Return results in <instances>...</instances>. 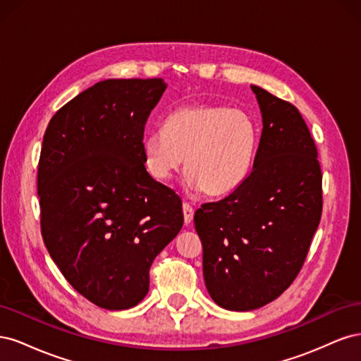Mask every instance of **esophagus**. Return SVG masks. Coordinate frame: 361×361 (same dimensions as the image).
<instances>
[{
    "instance_id": "1",
    "label": "esophagus",
    "mask_w": 361,
    "mask_h": 361,
    "mask_svg": "<svg viewBox=\"0 0 361 361\" xmlns=\"http://www.w3.org/2000/svg\"><path fill=\"white\" fill-rule=\"evenodd\" d=\"M182 209H183V221H185V224L188 226V224L192 221L194 209H192V206H191L190 203H187V202H183V204H182Z\"/></svg>"
}]
</instances>
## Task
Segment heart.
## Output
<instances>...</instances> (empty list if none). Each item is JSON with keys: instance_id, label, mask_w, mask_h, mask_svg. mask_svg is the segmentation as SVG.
<instances>
[{"instance_id": "1", "label": "heart", "mask_w": 361, "mask_h": 361, "mask_svg": "<svg viewBox=\"0 0 361 361\" xmlns=\"http://www.w3.org/2000/svg\"><path fill=\"white\" fill-rule=\"evenodd\" d=\"M257 140L255 118L243 108L188 105L169 114L164 129L149 130L143 140V161L147 173L159 182L170 180L185 161L190 187L221 195L248 178Z\"/></svg>"}]
</instances>
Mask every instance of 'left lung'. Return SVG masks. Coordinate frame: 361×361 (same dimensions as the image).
I'll use <instances>...</instances> for the list:
<instances>
[{"label":"left lung","instance_id":"1","mask_svg":"<svg viewBox=\"0 0 361 361\" xmlns=\"http://www.w3.org/2000/svg\"><path fill=\"white\" fill-rule=\"evenodd\" d=\"M264 118L253 170L194 214L203 277L227 310L262 307L297 279L322 215L318 149L298 108L251 85Z\"/></svg>","mask_w":361,"mask_h":361}]
</instances>
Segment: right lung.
Masks as SVG:
<instances>
[{
	"mask_svg": "<svg viewBox=\"0 0 361 361\" xmlns=\"http://www.w3.org/2000/svg\"><path fill=\"white\" fill-rule=\"evenodd\" d=\"M166 87L162 78L97 82L43 135V243L73 289L106 310L146 297L152 262L183 226L180 197L143 161L145 126Z\"/></svg>",
	"mask_w": 361,
	"mask_h": 361,
	"instance_id": "1",
	"label": "right lung"
}]
</instances>
